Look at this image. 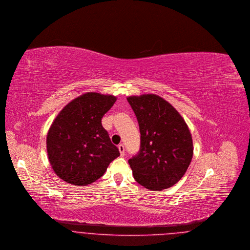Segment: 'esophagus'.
<instances>
[{
  "instance_id": "esophagus-1",
  "label": "esophagus",
  "mask_w": 250,
  "mask_h": 250,
  "mask_svg": "<svg viewBox=\"0 0 250 250\" xmlns=\"http://www.w3.org/2000/svg\"><path fill=\"white\" fill-rule=\"evenodd\" d=\"M118 148H119V151H120L121 156H125V146H124V145H123V144L119 145Z\"/></svg>"
}]
</instances>
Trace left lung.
<instances>
[{
    "label": "left lung",
    "mask_w": 250,
    "mask_h": 250,
    "mask_svg": "<svg viewBox=\"0 0 250 250\" xmlns=\"http://www.w3.org/2000/svg\"><path fill=\"white\" fill-rule=\"evenodd\" d=\"M137 117L141 147L128 161L135 180L151 191L175 185L191 163V132L176 108L156 94L129 96Z\"/></svg>",
    "instance_id": "obj_1"
}]
</instances>
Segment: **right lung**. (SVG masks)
<instances>
[{
	"mask_svg": "<svg viewBox=\"0 0 250 250\" xmlns=\"http://www.w3.org/2000/svg\"><path fill=\"white\" fill-rule=\"evenodd\" d=\"M116 99L87 92L66 104L56 117L46 145L49 162L62 180L76 186L90 184L120 156L101 123Z\"/></svg>",
	"mask_w": 250,
	"mask_h": 250,
	"instance_id": "1",
	"label": "right lung"
}]
</instances>
